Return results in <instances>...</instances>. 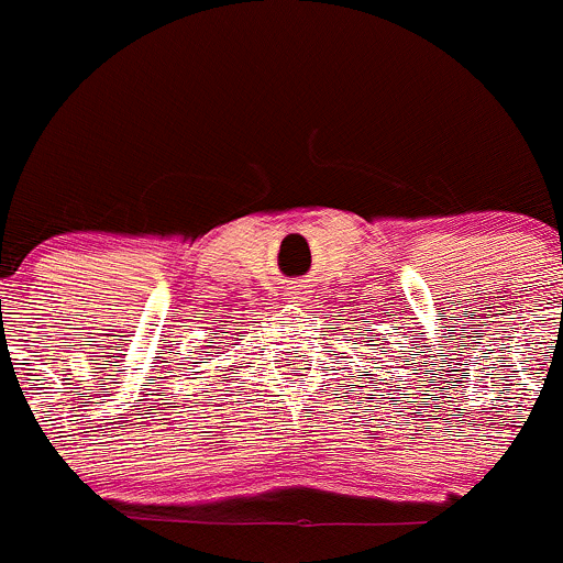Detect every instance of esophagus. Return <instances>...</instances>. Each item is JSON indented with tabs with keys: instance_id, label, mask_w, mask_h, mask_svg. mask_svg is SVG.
Masks as SVG:
<instances>
[{
	"instance_id": "1",
	"label": "esophagus",
	"mask_w": 563,
	"mask_h": 563,
	"mask_svg": "<svg viewBox=\"0 0 563 563\" xmlns=\"http://www.w3.org/2000/svg\"><path fill=\"white\" fill-rule=\"evenodd\" d=\"M306 295H309V289L300 287V284H298V287H289L287 289V298L289 300H306Z\"/></svg>"
}]
</instances>
